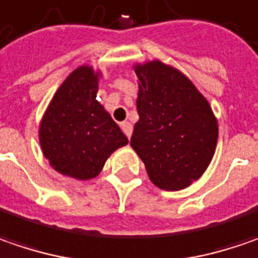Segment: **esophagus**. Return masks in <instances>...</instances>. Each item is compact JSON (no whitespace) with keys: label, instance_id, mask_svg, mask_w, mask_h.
I'll return each mask as SVG.
<instances>
[{"label":"esophagus","instance_id":"esophagus-1","mask_svg":"<svg viewBox=\"0 0 258 258\" xmlns=\"http://www.w3.org/2000/svg\"><path fill=\"white\" fill-rule=\"evenodd\" d=\"M120 126H122L123 134L127 136V138H131V136H132V131H134V126L129 122H123Z\"/></svg>","mask_w":258,"mask_h":258}]
</instances>
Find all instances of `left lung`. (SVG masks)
I'll return each mask as SVG.
<instances>
[{"instance_id": "1", "label": "left lung", "mask_w": 258, "mask_h": 258, "mask_svg": "<svg viewBox=\"0 0 258 258\" xmlns=\"http://www.w3.org/2000/svg\"><path fill=\"white\" fill-rule=\"evenodd\" d=\"M139 93L131 147L162 190H181L198 180L212 160L218 122L193 83L160 60L136 65Z\"/></svg>"}]
</instances>
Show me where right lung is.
Returning a JSON list of instances; mask_svg holds the SVG:
<instances>
[{"instance_id":"right-lung-1","label":"right lung","mask_w":258,"mask_h":258,"mask_svg":"<svg viewBox=\"0 0 258 258\" xmlns=\"http://www.w3.org/2000/svg\"><path fill=\"white\" fill-rule=\"evenodd\" d=\"M98 74L80 67L59 87L40 124V145L63 175L88 180L101 171L113 151L127 144L117 123L96 100Z\"/></svg>"}]
</instances>
